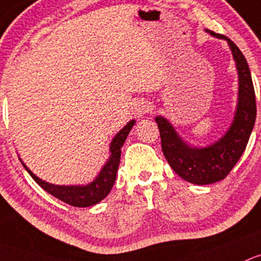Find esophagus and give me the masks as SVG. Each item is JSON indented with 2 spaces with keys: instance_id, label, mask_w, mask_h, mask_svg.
Returning <instances> with one entry per match:
<instances>
[{
  "instance_id": "1",
  "label": "esophagus",
  "mask_w": 261,
  "mask_h": 261,
  "mask_svg": "<svg viewBox=\"0 0 261 261\" xmlns=\"http://www.w3.org/2000/svg\"><path fill=\"white\" fill-rule=\"evenodd\" d=\"M148 111H149V104L147 103L146 100H143V99L137 100L136 103H134L133 108H132V112H133L134 117L137 118L144 117V114H147Z\"/></svg>"
}]
</instances>
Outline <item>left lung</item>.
<instances>
[{"mask_svg": "<svg viewBox=\"0 0 261 261\" xmlns=\"http://www.w3.org/2000/svg\"><path fill=\"white\" fill-rule=\"evenodd\" d=\"M206 32L226 40L238 69V106L229 130L215 143L198 148L189 146L166 118L155 117L166 160L178 176L195 185L215 184L230 173L246 148L256 118L254 85L245 56L229 37L214 31Z\"/></svg>", "mask_w": 261, "mask_h": 261, "instance_id": "1", "label": "left lung"}]
</instances>
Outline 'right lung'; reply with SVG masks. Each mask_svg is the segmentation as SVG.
<instances>
[{"label":"right lung","instance_id":"obj_1","mask_svg":"<svg viewBox=\"0 0 261 261\" xmlns=\"http://www.w3.org/2000/svg\"><path fill=\"white\" fill-rule=\"evenodd\" d=\"M134 123H136V120H130L129 123H127V125L123 129L118 132L117 136L113 138L111 143V148H109L111 149V157H109L108 162L104 165V167L99 172L96 178L93 182H90V184L85 185V186H58V185L45 182L37 176H35L26 167V165L21 161V158L20 161L23 167H25V170L35 179V182L41 189H44L50 195H53L54 197L59 198V200L68 203V205L75 206V207H89V206L100 202L111 192L113 185L115 182V177H117L122 147L124 144L125 139H127L128 134H129L132 127L134 125Z\"/></svg>","mask_w":261,"mask_h":261}]
</instances>
